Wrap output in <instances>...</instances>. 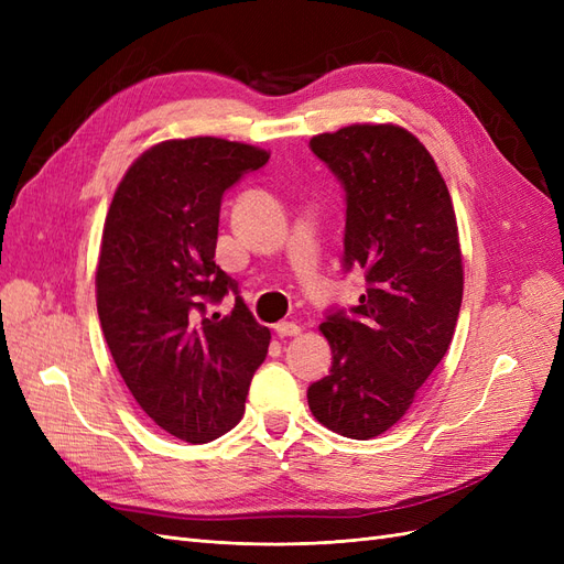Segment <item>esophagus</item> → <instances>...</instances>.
<instances>
[{"instance_id": "34e87169", "label": "esophagus", "mask_w": 564, "mask_h": 564, "mask_svg": "<svg viewBox=\"0 0 564 564\" xmlns=\"http://www.w3.org/2000/svg\"><path fill=\"white\" fill-rule=\"evenodd\" d=\"M275 332H278L280 338H284V336H299L301 327H299L296 322H280V324H275Z\"/></svg>"}]
</instances>
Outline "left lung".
<instances>
[{"label": "left lung", "mask_w": 564, "mask_h": 564, "mask_svg": "<svg viewBox=\"0 0 564 564\" xmlns=\"http://www.w3.org/2000/svg\"><path fill=\"white\" fill-rule=\"evenodd\" d=\"M346 193L344 268L365 270L350 313L319 324L332 369L308 388L329 431L369 440L395 425L445 357L464 299L452 197L431 152L395 124H352L311 139Z\"/></svg>", "instance_id": "1"}]
</instances>
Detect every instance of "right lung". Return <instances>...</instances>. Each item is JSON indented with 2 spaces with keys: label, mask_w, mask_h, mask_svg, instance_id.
<instances>
[{
  "label": "right lung",
  "mask_w": 564,
  "mask_h": 564,
  "mask_svg": "<svg viewBox=\"0 0 564 564\" xmlns=\"http://www.w3.org/2000/svg\"><path fill=\"white\" fill-rule=\"evenodd\" d=\"M253 145L164 141L117 185L96 268L98 317L133 400L191 445L228 433L245 414L270 332L214 261L220 199L268 162ZM228 293V316L210 308Z\"/></svg>",
  "instance_id": "obj_1"
}]
</instances>
